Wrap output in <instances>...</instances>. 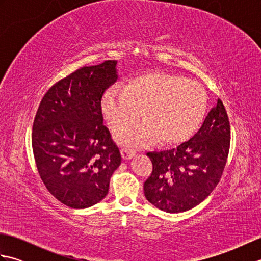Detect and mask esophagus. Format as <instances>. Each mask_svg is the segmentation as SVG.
Returning a JSON list of instances; mask_svg holds the SVG:
<instances>
[{
	"instance_id": "1",
	"label": "esophagus",
	"mask_w": 261,
	"mask_h": 261,
	"mask_svg": "<svg viewBox=\"0 0 261 261\" xmlns=\"http://www.w3.org/2000/svg\"><path fill=\"white\" fill-rule=\"evenodd\" d=\"M121 154H122V157H123L124 160H127V159H131L132 157H135L136 151L132 150V149H129V148H122L121 149Z\"/></svg>"
}]
</instances>
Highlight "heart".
Listing matches in <instances>:
<instances>
[{
    "mask_svg": "<svg viewBox=\"0 0 261 261\" xmlns=\"http://www.w3.org/2000/svg\"><path fill=\"white\" fill-rule=\"evenodd\" d=\"M206 94L197 82L152 71L135 77L129 85H114L104 93L101 107L113 130L141 119L143 122L116 132L124 145L143 146L158 138L165 145L187 140L201 125Z\"/></svg>",
    "mask_w": 261,
    "mask_h": 261,
    "instance_id": "obj_1",
    "label": "heart"
}]
</instances>
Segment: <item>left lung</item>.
<instances>
[{
	"label": "left lung",
	"instance_id": "obj_1",
	"mask_svg": "<svg viewBox=\"0 0 261 261\" xmlns=\"http://www.w3.org/2000/svg\"><path fill=\"white\" fill-rule=\"evenodd\" d=\"M231 130L222 101L191 140L171 150L148 152L152 171L143 184L145 196L167 213L185 212L206 198L222 177Z\"/></svg>",
	"mask_w": 261,
	"mask_h": 261
}]
</instances>
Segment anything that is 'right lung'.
I'll use <instances>...</instances> for the list:
<instances>
[{"label":"right lung","mask_w":261,"mask_h":261,"mask_svg":"<svg viewBox=\"0 0 261 261\" xmlns=\"http://www.w3.org/2000/svg\"><path fill=\"white\" fill-rule=\"evenodd\" d=\"M116 60L84 66L43 95L32 126L38 173L49 193L71 208L107 196L121 165L119 147L103 124L102 97L118 79Z\"/></svg>","instance_id":"add662e5"}]
</instances>
